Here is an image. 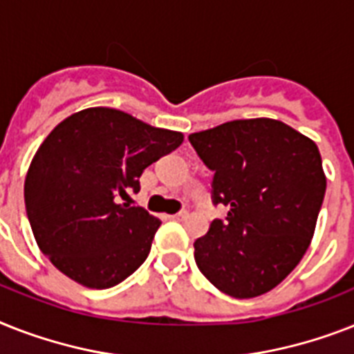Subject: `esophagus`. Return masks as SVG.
Here are the masks:
<instances>
[{"label": "esophagus", "instance_id": "esophagus-1", "mask_svg": "<svg viewBox=\"0 0 354 354\" xmlns=\"http://www.w3.org/2000/svg\"><path fill=\"white\" fill-rule=\"evenodd\" d=\"M187 216V211H180V212H176V214H172V220H183V218Z\"/></svg>", "mask_w": 354, "mask_h": 354}]
</instances>
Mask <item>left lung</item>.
Segmentation results:
<instances>
[{
    "label": "left lung",
    "mask_w": 354,
    "mask_h": 354,
    "mask_svg": "<svg viewBox=\"0 0 354 354\" xmlns=\"http://www.w3.org/2000/svg\"><path fill=\"white\" fill-rule=\"evenodd\" d=\"M189 142L214 172L212 203L229 207L194 242L198 269L229 297L271 291L315 234L326 194L317 143L271 118L222 123Z\"/></svg>",
    "instance_id": "8db88e82"
}]
</instances>
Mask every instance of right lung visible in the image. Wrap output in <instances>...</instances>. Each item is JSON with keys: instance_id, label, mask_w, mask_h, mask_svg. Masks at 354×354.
I'll list each match as a JSON object with an SVG mask.
<instances>
[{"instance_id": "1", "label": "right lung", "mask_w": 354, "mask_h": 354, "mask_svg": "<svg viewBox=\"0 0 354 354\" xmlns=\"http://www.w3.org/2000/svg\"><path fill=\"white\" fill-rule=\"evenodd\" d=\"M182 142V132L109 107L85 109L56 125L25 178L28 222L53 266L91 289L131 277L162 222L118 196L140 191L142 172Z\"/></svg>"}]
</instances>
